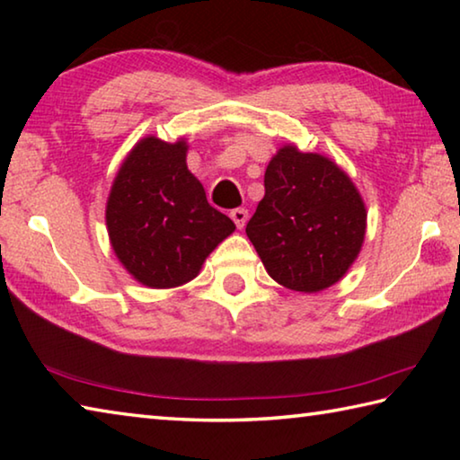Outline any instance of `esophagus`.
I'll list each match as a JSON object with an SVG mask.
<instances>
[{"label":"esophagus","mask_w":460,"mask_h":460,"mask_svg":"<svg viewBox=\"0 0 460 460\" xmlns=\"http://www.w3.org/2000/svg\"><path fill=\"white\" fill-rule=\"evenodd\" d=\"M229 217L233 219V223H235L237 229H243L247 219H249V213H247V208H233Z\"/></svg>","instance_id":"34e87169"}]
</instances>
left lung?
I'll return each instance as SVG.
<instances>
[{"label":"left lung","instance_id":"1","mask_svg":"<svg viewBox=\"0 0 460 460\" xmlns=\"http://www.w3.org/2000/svg\"><path fill=\"white\" fill-rule=\"evenodd\" d=\"M263 186L245 233L268 274L296 292L339 282L359 255L367 219L351 178L321 154L284 146Z\"/></svg>","mask_w":460,"mask_h":460}]
</instances>
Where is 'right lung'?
I'll return each mask as SVG.
<instances>
[{
	"instance_id": "add662e5",
	"label": "right lung",
	"mask_w": 460,
	"mask_h": 460,
	"mask_svg": "<svg viewBox=\"0 0 460 460\" xmlns=\"http://www.w3.org/2000/svg\"><path fill=\"white\" fill-rule=\"evenodd\" d=\"M105 219L123 268L150 288L189 282L235 231L186 168V144L158 137H146L129 152L111 186Z\"/></svg>"
}]
</instances>
